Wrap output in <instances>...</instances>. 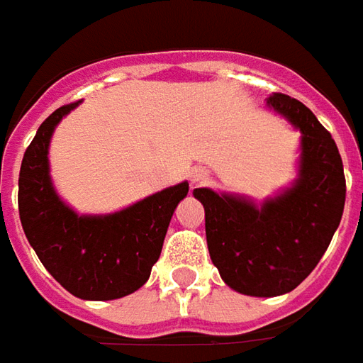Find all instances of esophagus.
<instances>
[{"instance_id": "esophagus-1", "label": "esophagus", "mask_w": 363, "mask_h": 363, "mask_svg": "<svg viewBox=\"0 0 363 363\" xmlns=\"http://www.w3.org/2000/svg\"><path fill=\"white\" fill-rule=\"evenodd\" d=\"M206 177H208V174H206V170L201 169V167H199V169H193L191 172H189V181H191V184H193V186L203 184V182L206 181Z\"/></svg>"}]
</instances>
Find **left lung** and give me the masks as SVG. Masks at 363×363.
<instances>
[{
	"label": "left lung",
	"instance_id": "1",
	"mask_svg": "<svg viewBox=\"0 0 363 363\" xmlns=\"http://www.w3.org/2000/svg\"><path fill=\"white\" fill-rule=\"evenodd\" d=\"M265 106L299 130L297 179L265 201L194 189L205 206L206 245L220 279L237 294L277 297L315 269L340 227L345 203L342 157L315 114L287 94Z\"/></svg>",
	"mask_w": 363,
	"mask_h": 363
}]
</instances>
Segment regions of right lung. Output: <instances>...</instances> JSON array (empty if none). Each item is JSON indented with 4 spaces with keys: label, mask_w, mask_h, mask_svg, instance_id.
I'll return each instance as SVG.
<instances>
[{
    "label": "right lung",
    "mask_w": 363,
    "mask_h": 363,
    "mask_svg": "<svg viewBox=\"0 0 363 363\" xmlns=\"http://www.w3.org/2000/svg\"><path fill=\"white\" fill-rule=\"evenodd\" d=\"M80 102L57 108L42 122L19 170V219L35 255L66 291L86 301L134 294L158 261L174 208L189 182L136 201L116 213L80 215L57 194L50 174L56 126Z\"/></svg>",
    "instance_id": "add662e5"
}]
</instances>
